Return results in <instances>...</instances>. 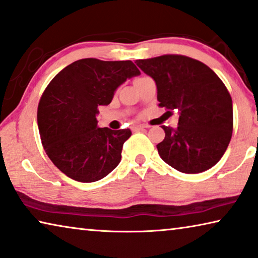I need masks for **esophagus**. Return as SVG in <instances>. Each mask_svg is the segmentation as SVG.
Segmentation results:
<instances>
[{"instance_id": "34e87169", "label": "esophagus", "mask_w": 258, "mask_h": 258, "mask_svg": "<svg viewBox=\"0 0 258 258\" xmlns=\"http://www.w3.org/2000/svg\"><path fill=\"white\" fill-rule=\"evenodd\" d=\"M146 126L144 125H132V127H131V130L133 131V132H139V131L141 130H145Z\"/></svg>"}]
</instances>
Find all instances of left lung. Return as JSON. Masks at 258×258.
<instances>
[{
  "label": "left lung",
  "instance_id": "8db88e82",
  "mask_svg": "<svg viewBox=\"0 0 258 258\" xmlns=\"http://www.w3.org/2000/svg\"><path fill=\"white\" fill-rule=\"evenodd\" d=\"M136 63L156 83L159 107L179 111L177 128L162 126L165 138L157 150L163 161L182 173H200L217 164L233 131L232 99L220 78L183 55Z\"/></svg>",
  "mask_w": 258,
  "mask_h": 258
}]
</instances>
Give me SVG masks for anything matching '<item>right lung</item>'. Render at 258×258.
Here are the masks:
<instances>
[{
  "label": "right lung",
  "mask_w": 258,
  "mask_h": 258,
  "mask_svg": "<svg viewBox=\"0 0 258 258\" xmlns=\"http://www.w3.org/2000/svg\"><path fill=\"white\" fill-rule=\"evenodd\" d=\"M139 75L132 60L83 58L57 73L44 89L38 107L41 141L69 178L94 182L119 164L122 145L132 132L99 127L96 114L126 79Z\"/></svg>",
  "instance_id": "obj_1"
}]
</instances>
